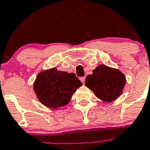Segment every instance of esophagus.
Wrapping results in <instances>:
<instances>
[{"label": "esophagus", "instance_id": "obj_1", "mask_svg": "<svg viewBox=\"0 0 150 150\" xmlns=\"http://www.w3.org/2000/svg\"><path fill=\"white\" fill-rule=\"evenodd\" d=\"M80 80L82 82V84H84V82H85V77H81V78H80Z\"/></svg>", "mask_w": 150, "mask_h": 150}]
</instances>
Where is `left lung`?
<instances>
[{
    "label": "left lung",
    "mask_w": 150,
    "mask_h": 150,
    "mask_svg": "<svg viewBox=\"0 0 150 150\" xmlns=\"http://www.w3.org/2000/svg\"><path fill=\"white\" fill-rule=\"evenodd\" d=\"M125 83V76L122 71L105 65H99L85 79V85L95 96L107 103L120 97Z\"/></svg>",
    "instance_id": "1"
}]
</instances>
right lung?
<instances>
[{"label":"right lung","mask_w":150,"mask_h":150,"mask_svg":"<svg viewBox=\"0 0 150 150\" xmlns=\"http://www.w3.org/2000/svg\"><path fill=\"white\" fill-rule=\"evenodd\" d=\"M82 85L74 73L58 71L56 68L41 71L33 84L35 93L43 105L58 109L67 105L76 90Z\"/></svg>","instance_id":"1"}]
</instances>
